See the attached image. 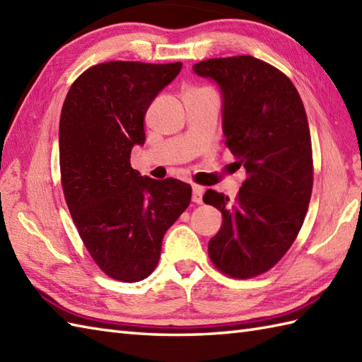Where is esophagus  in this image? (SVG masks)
Wrapping results in <instances>:
<instances>
[{"instance_id":"1","label":"esophagus","mask_w":362,"mask_h":362,"mask_svg":"<svg viewBox=\"0 0 362 362\" xmlns=\"http://www.w3.org/2000/svg\"><path fill=\"white\" fill-rule=\"evenodd\" d=\"M202 196H204V189L201 187H193V202L194 204H202Z\"/></svg>"}]
</instances>
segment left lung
Returning <instances> with one entry per match:
<instances>
[{
    "label": "left lung",
    "mask_w": 362,
    "mask_h": 362,
    "mask_svg": "<svg viewBox=\"0 0 362 362\" xmlns=\"http://www.w3.org/2000/svg\"><path fill=\"white\" fill-rule=\"evenodd\" d=\"M193 70L221 87L226 146L247 173L233 201L204 194L222 213L209 255L222 274L252 279L279 263L303 226L313 191L308 118L294 83L263 60L209 59Z\"/></svg>",
    "instance_id": "left-lung-1"
}]
</instances>
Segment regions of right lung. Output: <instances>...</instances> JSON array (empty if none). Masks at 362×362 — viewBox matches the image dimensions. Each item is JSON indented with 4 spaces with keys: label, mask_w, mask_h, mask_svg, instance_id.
I'll return each mask as SVG.
<instances>
[{
    "label": "right lung",
    "mask_w": 362,
    "mask_h": 362,
    "mask_svg": "<svg viewBox=\"0 0 362 362\" xmlns=\"http://www.w3.org/2000/svg\"><path fill=\"white\" fill-rule=\"evenodd\" d=\"M182 62L99 64L73 82L60 113V180L90 257L118 281L144 280L157 267L166 230L191 202L188 183L143 177L130 151L143 144L144 117Z\"/></svg>",
    "instance_id": "right-lung-1"
}]
</instances>
